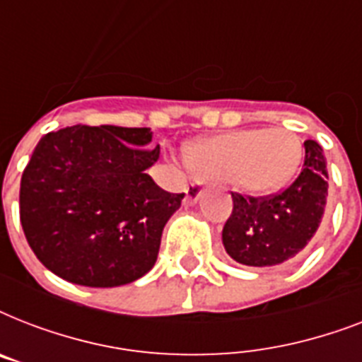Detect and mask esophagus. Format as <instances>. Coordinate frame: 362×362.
I'll list each match as a JSON object with an SVG mask.
<instances>
[{"label": "esophagus", "mask_w": 362, "mask_h": 362, "mask_svg": "<svg viewBox=\"0 0 362 362\" xmlns=\"http://www.w3.org/2000/svg\"><path fill=\"white\" fill-rule=\"evenodd\" d=\"M201 193H203V186H201V182H192V184H189V187H187L186 201L189 204L197 203V199L201 197Z\"/></svg>", "instance_id": "esophagus-1"}]
</instances>
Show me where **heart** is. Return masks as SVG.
I'll return each instance as SVG.
<instances>
[{
  "mask_svg": "<svg viewBox=\"0 0 362 362\" xmlns=\"http://www.w3.org/2000/svg\"><path fill=\"white\" fill-rule=\"evenodd\" d=\"M303 156L297 133L272 127L210 136L189 148L187 161L201 178L233 182L242 192L267 195L293 180Z\"/></svg>",
  "mask_w": 362,
  "mask_h": 362,
  "instance_id": "1",
  "label": "heart"
}]
</instances>
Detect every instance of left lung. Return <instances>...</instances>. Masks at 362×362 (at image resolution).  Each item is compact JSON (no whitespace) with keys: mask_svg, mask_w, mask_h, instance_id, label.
Masks as SVG:
<instances>
[{"mask_svg":"<svg viewBox=\"0 0 362 362\" xmlns=\"http://www.w3.org/2000/svg\"><path fill=\"white\" fill-rule=\"evenodd\" d=\"M327 180L323 148L306 141L303 169L286 189L267 197L231 193L233 212L221 233L226 252L247 267H274L295 257L320 227Z\"/></svg>","mask_w":362,"mask_h":362,"instance_id":"obj_1","label":"left lung"}]
</instances>
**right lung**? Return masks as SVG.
<instances>
[{"label":"right lung","instance_id":"obj_1","mask_svg":"<svg viewBox=\"0 0 362 362\" xmlns=\"http://www.w3.org/2000/svg\"><path fill=\"white\" fill-rule=\"evenodd\" d=\"M150 127L73 125L47 133L20 182V221L37 259L88 287L139 280L184 193L146 175L159 158Z\"/></svg>","mask_w":362,"mask_h":362}]
</instances>
